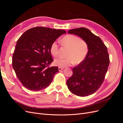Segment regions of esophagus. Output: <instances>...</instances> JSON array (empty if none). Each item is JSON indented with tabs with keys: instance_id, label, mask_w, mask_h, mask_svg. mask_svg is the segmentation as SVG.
I'll return each instance as SVG.
<instances>
[{
	"instance_id": "obj_1",
	"label": "esophagus",
	"mask_w": 123,
	"mask_h": 123,
	"mask_svg": "<svg viewBox=\"0 0 123 123\" xmlns=\"http://www.w3.org/2000/svg\"><path fill=\"white\" fill-rule=\"evenodd\" d=\"M64 69V68H62V67H58V70L59 71H62V70Z\"/></svg>"
}]
</instances>
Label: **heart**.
Returning <instances> with one entry per match:
<instances>
[{"label":"heart","instance_id":"heart-1","mask_svg":"<svg viewBox=\"0 0 123 123\" xmlns=\"http://www.w3.org/2000/svg\"><path fill=\"white\" fill-rule=\"evenodd\" d=\"M62 43L68 48L69 50L66 58H57L54 59V64L59 67H66L74 62L78 64L85 59L88 52V46L85 40L73 35H67L62 39ZM50 52L54 56H56L58 53V46L56 42L50 46Z\"/></svg>","mask_w":123,"mask_h":123}]
</instances>
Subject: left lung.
<instances>
[{
  "label": "left lung",
  "instance_id": "8db88e82",
  "mask_svg": "<svg viewBox=\"0 0 123 123\" xmlns=\"http://www.w3.org/2000/svg\"><path fill=\"white\" fill-rule=\"evenodd\" d=\"M69 34L80 36L88 44L84 60L73 68V75L67 81L69 90L79 96L94 93L103 84L109 65L107 48L99 37L85 28L70 30Z\"/></svg>",
  "mask_w": 123,
  "mask_h": 123
}]
</instances>
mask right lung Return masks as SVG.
<instances>
[{
  "instance_id": "obj_1",
  "label": "right lung",
  "mask_w": 123,
  "mask_h": 123,
  "mask_svg": "<svg viewBox=\"0 0 123 123\" xmlns=\"http://www.w3.org/2000/svg\"><path fill=\"white\" fill-rule=\"evenodd\" d=\"M63 30L38 27L26 31L18 39L12 57V67L22 85L31 91L48 87L57 67H49L53 61L51 44L62 34Z\"/></svg>"
}]
</instances>
